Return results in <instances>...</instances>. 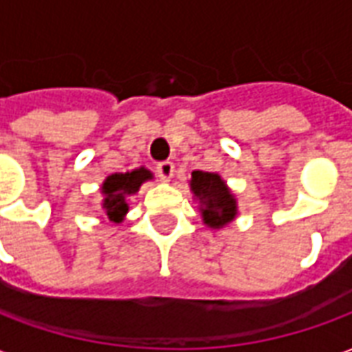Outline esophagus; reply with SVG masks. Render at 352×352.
Here are the masks:
<instances>
[{
	"label": "esophagus",
	"mask_w": 352,
	"mask_h": 352,
	"mask_svg": "<svg viewBox=\"0 0 352 352\" xmlns=\"http://www.w3.org/2000/svg\"><path fill=\"white\" fill-rule=\"evenodd\" d=\"M156 173H158V177H160L162 181H169L171 177H173V173H175V166H173V162H160L158 166H156Z\"/></svg>",
	"instance_id": "34e87169"
}]
</instances>
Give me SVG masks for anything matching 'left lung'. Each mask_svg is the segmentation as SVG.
<instances>
[{
	"label": "left lung",
	"instance_id": "obj_1",
	"mask_svg": "<svg viewBox=\"0 0 352 352\" xmlns=\"http://www.w3.org/2000/svg\"><path fill=\"white\" fill-rule=\"evenodd\" d=\"M190 190L198 199L201 221L209 228H224L236 219L237 201L221 175L209 171H192Z\"/></svg>",
	"mask_w": 352,
	"mask_h": 352
}]
</instances>
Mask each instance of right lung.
<instances>
[{
  "mask_svg": "<svg viewBox=\"0 0 352 352\" xmlns=\"http://www.w3.org/2000/svg\"><path fill=\"white\" fill-rule=\"evenodd\" d=\"M153 173L145 168L126 171V173H113L109 175L101 184V194H103V211L107 214L111 222H122L128 213V204L126 198L135 194L145 181H151Z\"/></svg>",
  "mask_w": 352,
  "mask_h": 352,
  "instance_id": "obj_1",
  "label": "right lung"
}]
</instances>
